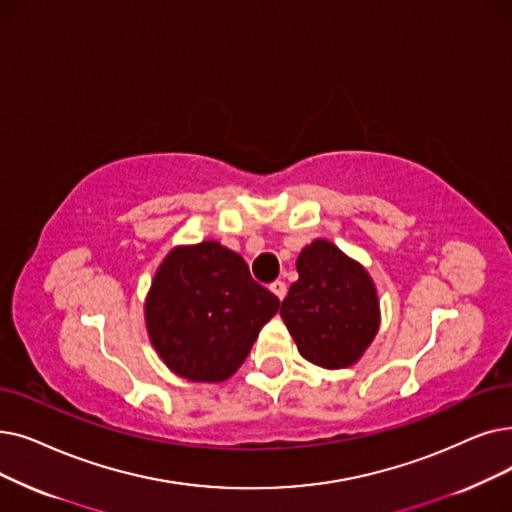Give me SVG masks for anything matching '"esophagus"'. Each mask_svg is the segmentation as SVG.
<instances>
[{
  "mask_svg": "<svg viewBox=\"0 0 512 512\" xmlns=\"http://www.w3.org/2000/svg\"><path fill=\"white\" fill-rule=\"evenodd\" d=\"M270 291H272V293L282 301V299L286 297V284H284L282 280H276V282H272V284H270Z\"/></svg>",
  "mask_w": 512,
  "mask_h": 512,
  "instance_id": "1",
  "label": "esophagus"
}]
</instances>
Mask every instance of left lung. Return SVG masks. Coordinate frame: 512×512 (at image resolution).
<instances>
[{"mask_svg": "<svg viewBox=\"0 0 512 512\" xmlns=\"http://www.w3.org/2000/svg\"><path fill=\"white\" fill-rule=\"evenodd\" d=\"M299 280L288 288L280 316L299 353L337 370L362 358L379 330V297L368 272L328 240L299 253Z\"/></svg>", "mask_w": 512, "mask_h": 512, "instance_id": "8db88e82", "label": "left lung"}]
</instances>
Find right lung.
I'll list each match as a JSON object with an SVG mask.
<instances>
[{
    "label": "right lung",
    "mask_w": 512,
    "mask_h": 512,
    "mask_svg": "<svg viewBox=\"0 0 512 512\" xmlns=\"http://www.w3.org/2000/svg\"><path fill=\"white\" fill-rule=\"evenodd\" d=\"M280 301L244 259L205 240L175 247L154 274L144 316L152 347L171 372L221 383L240 368Z\"/></svg>",
    "instance_id": "1"
}]
</instances>
